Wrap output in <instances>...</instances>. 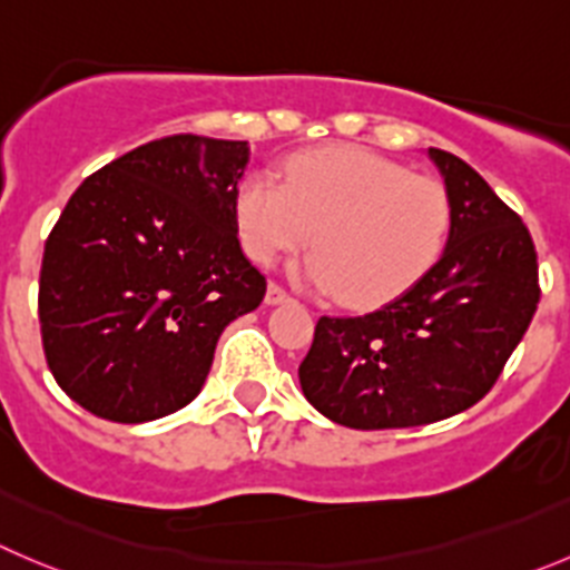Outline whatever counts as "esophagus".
Returning <instances> with one entry per match:
<instances>
[{
    "label": "esophagus",
    "mask_w": 570,
    "mask_h": 570,
    "mask_svg": "<svg viewBox=\"0 0 570 570\" xmlns=\"http://www.w3.org/2000/svg\"><path fill=\"white\" fill-rule=\"evenodd\" d=\"M288 291L282 288V285H276V282H271L268 291H265V305H282V302H288Z\"/></svg>",
    "instance_id": "esophagus-1"
}]
</instances>
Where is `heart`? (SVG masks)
<instances>
[{"instance_id": "1", "label": "heart", "mask_w": 570, "mask_h": 570, "mask_svg": "<svg viewBox=\"0 0 570 570\" xmlns=\"http://www.w3.org/2000/svg\"><path fill=\"white\" fill-rule=\"evenodd\" d=\"M235 215L243 248L259 265L311 240L316 252L294 265V276L352 307L409 291L451 232V198L436 178L355 145L294 156L282 184L254 173L237 189Z\"/></svg>"}]
</instances>
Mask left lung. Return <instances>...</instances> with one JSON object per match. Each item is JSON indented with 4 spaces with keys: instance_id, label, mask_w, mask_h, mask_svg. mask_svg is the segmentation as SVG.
<instances>
[{
    "instance_id": "1",
    "label": "left lung",
    "mask_w": 570,
    "mask_h": 570,
    "mask_svg": "<svg viewBox=\"0 0 570 570\" xmlns=\"http://www.w3.org/2000/svg\"><path fill=\"white\" fill-rule=\"evenodd\" d=\"M451 198L444 252L392 302L322 316L299 366L307 403L357 431L468 411L501 375L540 302L538 252L518 213L459 156L428 148Z\"/></svg>"
}]
</instances>
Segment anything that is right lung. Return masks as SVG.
Here are the masks:
<instances>
[{
    "label": "right lung",
    "mask_w": 570,
    "mask_h": 570,
    "mask_svg": "<svg viewBox=\"0 0 570 570\" xmlns=\"http://www.w3.org/2000/svg\"><path fill=\"white\" fill-rule=\"evenodd\" d=\"M248 142L154 139L91 173L52 226L38 322L58 386L95 416L150 422L200 392L265 276L237 240Z\"/></svg>",
    "instance_id": "obj_1"
}]
</instances>
